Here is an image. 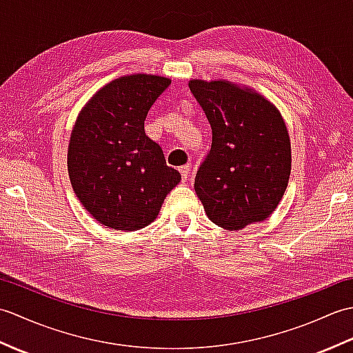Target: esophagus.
Segmentation results:
<instances>
[{
    "mask_svg": "<svg viewBox=\"0 0 353 353\" xmlns=\"http://www.w3.org/2000/svg\"><path fill=\"white\" fill-rule=\"evenodd\" d=\"M190 165H183V167H181L179 168V171H181V174H182V181L185 182L186 179H188V176H190Z\"/></svg>",
    "mask_w": 353,
    "mask_h": 353,
    "instance_id": "34e87169",
    "label": "esophagus"
}]
</instances>
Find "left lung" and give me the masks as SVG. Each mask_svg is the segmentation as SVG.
Returning a JSON list of instances; mask_svg holds the SVG:
<instances>
[{"label":"left lung","mask_w":353,"mask_h":353,"mask_svg":"<svg viewBox=\"0 0 353 353\" xmlns=\"http://www.w3.org/2000/svg\"><path fill=\"white\" fill-rule=\"evenodd\" d=\"M212 129V145L194 190L208 219L241 230L273 214L287 190L291 144L274 104L228 80H190Z\"/></svg>","instance_id":"obj_1"}]
</instances>
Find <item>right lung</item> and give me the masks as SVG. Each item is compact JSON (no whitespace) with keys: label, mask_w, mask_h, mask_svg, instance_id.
Segmentation results:
<instances>
[{"label":"right lung","mask_w":353,"mask_h":353,"mask_svg":"<svg viewBox=\"0 0 353 353\" xmlns=\"http://www.w3.org/2000/svg\"><path fill=\"white\" fill-rule=\"evenodd\" d=\"M171 80L132 74L103 86L80 110L68 147L72 190L103 226L139 230L156 220L181 172L165 162L144 121Z\"/></svg>","instance_id":"1"}]
</instances>
